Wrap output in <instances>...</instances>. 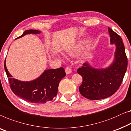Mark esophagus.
Segmentation results:
<instances>
[{
    "label": "esophagus",
    "mask_w": 131,
    "mask_h": 131,
    "mask_svg": "<svg viewBox=\"0 0 131 131\" xmlns=\"http://www.w3.org/2000/svg\"><path fill=\"white\" fill-rule=\"evenodd\" d=\"M65 71H66V74H70L71 73V70L69 67H67L65 69Z\"/></svg>",
    "instance_id": "34e87169"
}]
</instances>
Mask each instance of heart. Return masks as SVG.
Masks as SVG:
<instances>
[{"label": "heart", "instance_id": "1", "mask_svg": "<svg viewBox=\"0 0 131 131\" xmlns=\"http://www.w3.org/2000/svg\"><path fill=\"white\" fill-rule=\"evenodd\" d=\"M83 47L81 45H79V46H77L75 47V48L72 49V50H69L68 51V53L70 55H73L74 54H77V53H79L82 50Z\"/></svg>", "mask_w": 131, "mask_h": 131}]
</instances>
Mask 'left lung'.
I'll return each instance as SVG.
<instances>
[{
  "mask_svg": "<svg viewBox=\"0 0 131 131\" xmlns=\"http://www.w3.org/2000/svg\"><path fill=\"white\" fill-rule=\"evenodd\" d=\"M108 31L111 43L116 46L112 63L106 69H97L86 62L77 70L83 77L79 92L90 100L103 99L113 95L120 87L127 69L128 59L122 38L110 28Z\"/></svg>",
  "mask_w": 131,
  "mask_h": 131,
  "instance_id": "8db88e82",
  "label": "left lung"
}]
</instances>
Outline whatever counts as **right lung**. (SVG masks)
<instances>
[{"instance_id":"right-lung-1","label":"right lung","mask_w":131,"mask_h":131,"mask_svg":"<svg viewBox=\"0 0 131 131\" xmlns=\"http://www.w3.org/2000/svg\"><path fill=\"white\" fill-rule=\"evenodd\" d=\"M38 30H26L17 39L27 34H39ZM4 67L10 84L11 90L15 94L26 101L34 103H45L57 96L60 81L65 77L66 72L62 67L45 70L39 77L29 81H22L12 78L9 73L5 61Z\"/></svg>"}]
</instances>
